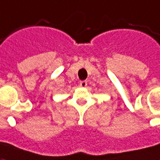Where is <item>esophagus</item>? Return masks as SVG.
Segmentation results:
<instances>
[{"instance_id": "1", "label": "esophagus", "mask_w": 160, "mask_h": 160, "mask_svg": "<svg viewBox=\"0 0 160 160\" xmlns=\"http://www.w3.org/2000/svg\"><path fill=\"white\" fill-rule=\"evenodd\" d=\"M79 84H80V86H81V87L84 88V87H86V86H87V81H80Z\"/></svg>"}]
</instances>
